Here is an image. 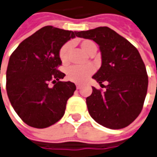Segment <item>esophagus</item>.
<instances>
[{"label":"esophagus","mask_w":157,"mask_h":157,"mask_svg":"<svg viewBox=\"0 0 157 157\" xmlns=\"http://www.w3.org/2000/svg\"><path fill=\"white\" fill-rule=\"evenodd\" d=\"M76 88L77 90H79L81 88V85H79V84H76Z\"/></svg>","instance_id":"34e87169"}]
</instances>
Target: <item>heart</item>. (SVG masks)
Segmentation results:
<instances>
[{
	"label": "heart",
	"instance_id": "heart-1",
	"mask_svg": "<svg viewBox=\"0 0 157 157\" xmlns=\"http://www.w3.org/2000/svg\"><path fill=\"white\" fill-rule=\"evenodd\" d=\"M81 48L84 51L90 55L93 51L97 50V45L94 42L90 40H82L79 42ZM71 48V44L69 43L63 44L59 50V57L60 61L63 64H67L69 60V52ZM94 72V67L91 66H85V67H79V66H72L68 68L67 71V77L69 80L75 82V83H84L88 79L91 74Z\"/></svg>",
	"mask_w": 157,
	"mask_h": 157
}]
</instances>
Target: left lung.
<instances>
[{
    "label": "left lung",
    "mask_w": 157,
    "mask_h": 157,
    "mask_svg": "<svg viewBox=\"0 0 157 157\" xmlns=\"http://www.w3.org/2000/svg\"><path fill=\"white\" fill-rule=\"evenodd\" d=\"M78 36L99 45L101 66L92 78L101 85L104 81L109 83L104 91L92 87L86 98L90 116L110 129L129 126L142 111L148 88L146 68L139 52L107 26L78 31Z\"/></svg>",
    "instance_id": "8db88e82"
}]
</instances>
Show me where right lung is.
Here are the masks:
<instances>
[{
    "label": "right lung",
    "mask_w": 157,
    "mask_h": 157,
    "mask_svg": "<svg viewBox=\"0 0 157 157\" xmlns=\"http://www.w3.org/2000/svg\"><path fill=\"white\" fill-rule=\"evenodd\" d=\"M78 34L47 25L24 40L11 55L6 93L15 112L28 126L46 128L64 115L76 85L60 81L65 73L58 70L59 50ZM50 82L53 87H49Z\"/></svg>",
    "instance_id": "obj_1"
}]
</instances>
